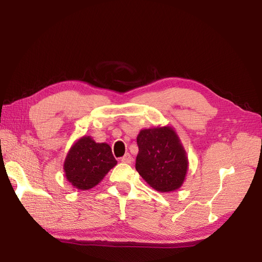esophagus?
I'll return each instance as SVG.
<instances>
[{
	"mask_svg": "<svg viewBox=\"0 0 262 262\" xmlns=\"http://www.w3.org/2000/svg\"><path fill=\"white\" fill-rule=\"evenodd\" d=\"M132 161H133V159H132V157H130V154H129V153L125 154L124 157L121 158V162H122V163H130Z\"/></svg>",
	"mask_w": 262,
	"mask_h": 262,
	"instance_id": "1",
	"label": "esophagus"
}]
</instances>
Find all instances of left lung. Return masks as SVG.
I'll return each mask as SVG.
<instances>
[{"label": "left lung", "instance_id": "1", "mask_svg": "<svg viewBox=\"0 0 262 262\" xmlns=\"http://www.w3.org/2000/svg\"><path fill=\"white\" fill-rule=\"evenodd\" d=\"M135 168L149 186L160 192L179 189L187 174L188 158L170 126L142 129L137 136Z\"/></svg>", "mask_w": 262, "mask_h": 262}]
</instances>
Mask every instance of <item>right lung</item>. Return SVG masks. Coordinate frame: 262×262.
I'll return each instance as SVG.
<instances>
[{
  "label": "right lung",
  "mask_w": 262,
  "mask_h": 262,
  "mask_svg": "<svg viewBox=\"0 0 262 262\" xmlns=\"http://www.w3.org/2000/svg\"><path fill=\"white\" fill-rule=\"evenodd\" d=\"M116 164L107 143H96L90 136H83L70 148L64 171L72 186L88 190L97 186Z\"/></svg>",
  "instance_id": "1"
}]
</instances>
